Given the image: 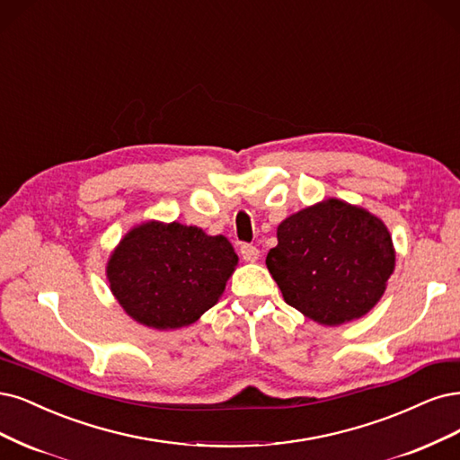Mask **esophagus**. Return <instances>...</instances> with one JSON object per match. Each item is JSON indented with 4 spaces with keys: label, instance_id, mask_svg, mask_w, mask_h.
Instances as JSON below:
<instances>
[{
    "label": "esophagus",
    "instance_id": "1",
    "mask_svg": "<svg viewBox=\"0 0 460 460\" xmlns=\"http://www.w3.org/2000/svg\"><path fill=\"white\" fill-rule=\"evenodd\" d=\"M240 252H242V259L247 261V262H255L261 257V251L255 245H251V243H242Z\"/></svg>",
    "mask_w": 460,
    "mask_h": 460
}]
</instances>
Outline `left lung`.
Instances as JSON below:
<instances>
[{
  "label": "left lung",
  "mask_w": 460,
  "mask_h": 460,
  "mask_svg": "<svg viewBox=\"0 0 460 460\" xmlns=\"http://www.w3.org/2000/svg\"><path fill=\"white\" fill-rule=\"evenodd\" d=\"M394 261L392 237L381 220L327 199L283 220L266 266L289 306L318 323L341 325L378 303Z\"/></svg>",
  "instance_id": "left-lung-1"
}]
</instances>
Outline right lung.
Returning <instances> with one entry per match:
<instances>
[{
    "instance_id": "right-lung-1",
    "label": "right lung",
    "mask_w": 460,
    "mask_h": 460,
    "mask_svg": "<svg viewBox=\"0 0 460 460\" xmlns=\"http://www.w3.org/2000/svg\"><path fill=\"white\" fill-rule=\"evenodd\" d=\"M235 264L225 235L179 223H145L123 237L106 272L110 289L133 320L177 329L217 303Z\"/></svg>"
}]
</instances>
